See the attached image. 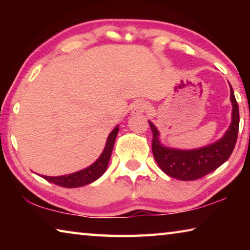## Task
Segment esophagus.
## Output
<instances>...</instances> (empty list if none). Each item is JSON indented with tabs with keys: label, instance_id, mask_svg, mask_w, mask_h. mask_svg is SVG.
Here are the masks:
<instances>
[{
	"label": "esophagus",
	"instance_id": "obj_1",
	"mask_svg": "<svg viewBox=\"0 0 250 250\" xmlns=\"http://www.w3.org/2000/svg\"><path fill=\"white\" fill-rule=\"evenodd\" d=\"M147 109V104L145 100H137L133 104L132 108V115H141Z\"/></svg>",
	"mask_w": 250,
	"mask_h": 250
}]
</instances>
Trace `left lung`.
<instances>
[{"label":"left lung","instance_id":"8db88e82","mask_svg":"<svg viewBox=\"0 0 250 250\" xmlns=\"http://www.w3.org/2000/svg\"><path fill=\"white\" fill-rule=\"evenodd\" d=\"M230 87V103L232 105L231 122L226 132L216 142L198 149L180 150L163 146L160 141V132L149 121L153 140V156L166 174L181 181H194L216 170L229 159L234 150L239 128V110L235 99L234 90Z\"/></svg>","mask_w":250,"mask_h":250}]
</instances>
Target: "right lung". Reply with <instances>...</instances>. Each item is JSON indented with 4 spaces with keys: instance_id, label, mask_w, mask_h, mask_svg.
I'll return each mask as SVG.
<instances>
[{
    "instance_id": "obj_1",
    "label": "right lung",
    "mask_w": 250,
    "mask_h": 250,
    "mask_svg": "<svg viewBox=\"0 0 250 250\" xmlns=\"http://www.w3.org/2000/svg\"><path fill=\"white\" fill-rule=\"evenodd\" d=\"M119 132V125H117L113 129L110 134L108 135L107 141H105L104 149L103 153L97 159L94 163L91 164L83 170H80L78 172L71 173V174L67 175H61V176H46L42 175L43 179L47 180L50 183H54L62 188H80V186H84L87 184H90L104 174L107 170L110 156L112 153L113 145H115L117 134Z\"/></svg>"
}]
</instances>
